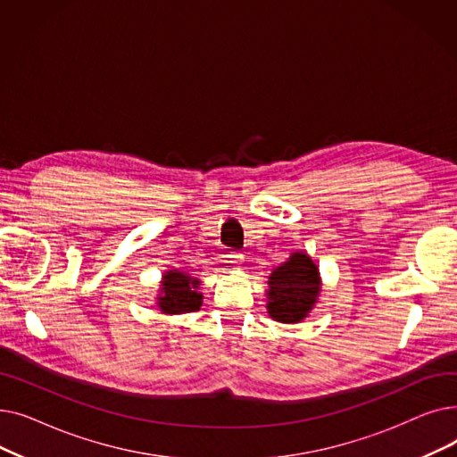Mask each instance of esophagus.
Segmentation results:
<instances>
[{
	"label": "esophagus",
	"mask_w": 457,
	"mask_h": 457,
	"mask_svg": "<svg viewBox=\"0 0 457 457\" xmlns=\"http://www.w3.org/2000/svg\"><path fill=\"white\" fill-rule=\"evenodd\" d=\"M228 257H229V259H228V262H229V269H233V270L243 269V255L231 253V255H228Z\"/></svg>",
	"instance_id": "esophagus-1"
}]
</instances>
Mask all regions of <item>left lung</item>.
Instances as JSON below:
<instances>
[{"label": "left lung", "mask_w": 457, "mask_h": 457, "mask_svg": "<svg viewBox=\"0 0 457 457\" xmlns=\"http://www.w3.org/2000/svg\"><path fill=\"white\" fill-rule=\"evenodd\" d=\"M267 283V311L270 319L283 324L307 319L322 291L320 270L305 252H293L272 270Z\"/></svg>", "instance_id": "8db88e82"}]
</instances>
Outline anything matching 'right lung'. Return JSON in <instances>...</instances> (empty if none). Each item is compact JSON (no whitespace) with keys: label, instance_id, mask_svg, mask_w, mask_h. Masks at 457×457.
Returning <instances> with one entry per match:
<instances>
[{"label":"right lung","instance_id":"obj_1","mask_svg":"<svg viewBox=\"0 0 457 457\" xmlns=\"http://www.w3.org/2000/svg\"><path fill=\"white\" fill-rule=\"evenodd\" d=\"M155 303L162 315H185L198 311L204 302L200 279L185 269H168L159 281Z\"/></svg>","mask_w":457,"mask_h":457}]
</instances>
